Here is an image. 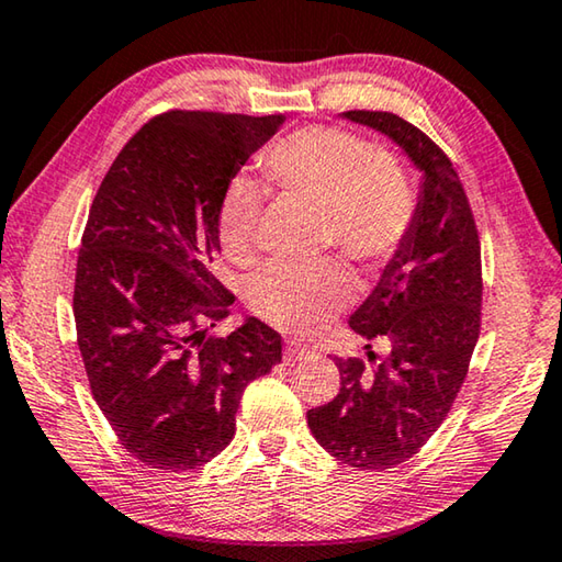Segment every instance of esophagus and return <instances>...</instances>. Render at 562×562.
Here are the masks:
<instances>
[{
  "label": "esophagus",
  "mask_w": 562,
  "mask_h": 562,
  "mask_svg": "<svg viewBox=\"0 0 562 562\" xmlns=\"http://www.w3.org/2000/svg\"><path fill=\"white\" fill-rule=\"evenodd\" d=\"M304 355H310V347L307 345H302V341H294V339H288V345H284V359L297 361Z\"/></svg>",
  "instance_id": "esophagus-1"
}]
</instances>
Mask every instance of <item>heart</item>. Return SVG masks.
Masks as SVG:
<instances>
[{"label":"heart","mask_w":562,"mask_h":562,"mask_svg":"<svg viewBox=\"0 0 562 562\" xmlns=\"http://www.w3.org/2000/svg\"><path fill=\"white\" fill-rule=\"evenodd\" d=\"M270 188L322 215V240L355 262L392 258L412 233L418 190L402 158L382 154L355 133L302 128L280 138L262 156ZM260 190L235 180L217 213V245L237 268L258 262ZM355 280L337 262L317 268H270L247 292L255 315L288 331H317L355 300Z\"/></svg>","instance_id":"b5f03b06"}]
</instances>
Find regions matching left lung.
Instances as JSON below:
<instances>
[{
	"label": "left lung",
	"mask_w": 562,
	"mask_h": 562,
	"mask_svg": "<svg viewBox=\"0 0 562 562\" xmlns=\"http://www.w3.org/2000/svg\"><path fill=\"white\" fill-rule=\"evenodd\" d=\"M341 116L384 133L422 170L412 233L349 317L369 339L367 359L335 357L339 394L307 412L329 456L382 471L431 439L469 374L481 331V240L459 173L424 131L389 111Z\"/></svg>",
	"instance_id": "obj_1"
}]
</instances>
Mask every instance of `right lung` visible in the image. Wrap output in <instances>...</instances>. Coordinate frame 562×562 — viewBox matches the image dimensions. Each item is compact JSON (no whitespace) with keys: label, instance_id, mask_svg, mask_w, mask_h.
Returning <instances> with one entry per match:
<instances>
[{"label":"right lung","instance_id":"add662e5","mask_svg":"<svg viewBox=\"0 0 562 562\" xmlns=\"http://www.w3.org/2000/svg\"><path fill=\"white\" fill-rule=\"evenodd\" d=\"M284 123L168 111L113 160L83 227L76 341L91 394L133 459L190 471L235 436L245 386L282 359V337L247 317L207 335L235 294L215 278L217 213L245 160Z\"/></svg>","mask_w":562,"mask_h":562}]
</instances>
